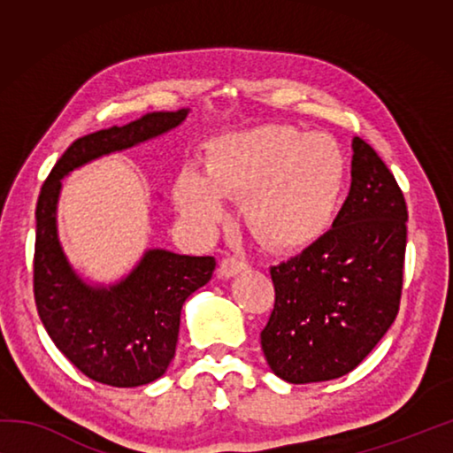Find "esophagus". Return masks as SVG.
Listing matches in <instances>:
<instances>
[{
    "instance_id": "1",
    "label": "esophagus",
    "mask_w": 453,
    "mask_h": 453,
    "mask_svg": "<svg viewBox=\"0 0 453 453\" xmlns=\"http://www.w3.org/2000/svg\"><path fill=\"white\" fill-rule=\"evenodd\" d=\"M245 270H248V265H245L242 259H237V257H226L224 262L219 264V275H221V278H226V280L234 278V275L242 273Z\"/></svg>"
}]
</instances>
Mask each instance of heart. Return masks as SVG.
I'll return each instance as SVG.
<instances>
[{"instance_id":"heart-1","label":"heart","mask_w":453,"mask_h":453,"mask_svg":"<svg viewBox=\"0 0 453 453\" xmlns=\"http://www.w3.org/2000/svg\"><path fill=\"white\" fill-rule=\"evenodd\" d=\"M346 173V156L332 135L267 124L211 140L205 172L183 167L173 199L191 232L208 237L226 218V196H248L251 232L275 251H297L332 227Z\"/></svg>"}]
</instances>
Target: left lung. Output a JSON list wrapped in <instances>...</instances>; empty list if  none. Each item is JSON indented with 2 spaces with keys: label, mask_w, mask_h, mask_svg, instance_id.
I'll list each match as a JSON object with an SVG mask.
<instances>
[{
  "label": "left lung",
  "mask_w": 453,
  "mask_h": 453,
  "mask_svg": "<svg viewBox=\"0 0 453 453\" xmlns=\"http://www.w3.org/2000/svg\"><path fill=\"white\" fill-rule=\"evenodd\" d=\"M351 188L332 229L273 265L262 332L270 370L289 383L342 378L364 362L400 310L408 208L388 165L351 142Z\"/></svg>",
  "instance_id": "obj_1"
}]
</instances>
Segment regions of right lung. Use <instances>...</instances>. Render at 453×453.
Segmentation results:
<instances>
[{"mask_svg":"<svg viewBox=\"0 0 453 453\" xmlns=\"http://www.w3.org/2000/svg\"><path fill=\"white\" fill-rule=\"evenodd\" d=\"M189 110L151 111L127 126L83 135L53 165L35 208L34 296L56 348L81 373L113 388H137L165 373L175 356L188 297L216 270L211 256L148 250L116 283H91L75 272L58 235L61 180L110 153L150 142L178 127Z\"/></svg>","mask_w":453,"mask_h":453,"instance_id":"1","label":"right lung"}]
</instances>
